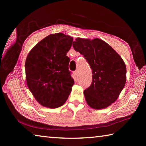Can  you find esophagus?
I'll return each mask as SVG.
<instances>
[{
	"mask_svg": "<svg viewBox=\"0 0 146 146\" xmlns=\"http://www.w3.org/2000/svg\"><path fill=\"white\" fill-rule=\"evenodd\" d=\"M78 75H79L78 71V70H76V71H75V75L76 76V77H77V76H78Z\"/></svg>",
	"mask_w": 146,
	"mask_h": 146,
	"instance_id": "34e87169",
	"label": "esophagus"
}]
</instances>
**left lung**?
<instances>
[{
    "mask_svg": "<svg viewBox=\"0 0 146 146\" xmlns=\"http://www.w3.org/2000/svg\"><path fill=\"white\" fill-rule=\"evenodd\" d=\"M75 51L83 55L92 70V82L84 91L91 108L100 110L115 102L126 81V67L121 56L106 42L77 38Z\"/></svg>",
    "mask_w": 146,
    "mask_h": 146,
    "instance_id": "obj_1",
    "label": "left lung"
}]
</instances>
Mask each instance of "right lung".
I'll use <instances>...</instances> for the list:
<instances>
[{"instance_id": "1", "label": "right lung", "mask_w": 146, "mask_h": 146, "mask_svg": "<svg viewBox=\"0 0 146 146\" xmlns=\"http://www.w3.org/2000/svg\"><path fill=\"white\" fill-rule=\"evenodd\" d=\"M73 38L63 33L51 34L31 49L25 63L26 82L37 102L44 107L62 106L70 95L74 80L67 53Z\"/></svg>"}]
</instances>
